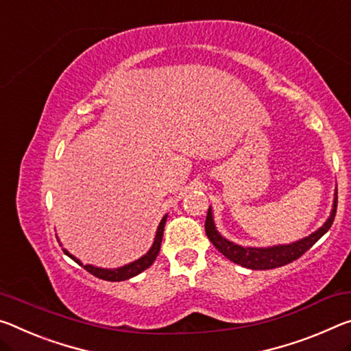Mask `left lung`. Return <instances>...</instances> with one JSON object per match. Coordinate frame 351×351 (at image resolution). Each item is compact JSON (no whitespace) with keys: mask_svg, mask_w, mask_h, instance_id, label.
<instances>
[{"mask_svg":"<svg viewBox=\"0 0 351 351\" xmlns=\"http://www.w3.org/2000/svg\"><path fill=\"white\" fill-rule=\"evenodd\" d=\"M336 209H337V192L335 197V204H332L331 215L330 219L325 221V225L322 226L320 230L313 232L311 236L304 237L298 242H293L291 245H276L270 248H250V247L236 245V243H232L230 241H226L225 237H221L219 234V231L215 230L210 208L208 210V215H206L204 230L209 241L214 243V247L219 250L225 258L232 261V263H236L242 267H247V269H252V270H270V269H276V267L292 263V261L298 259L300 256H303L306 252H308V250L313 247L314 243L331 228L336 217Z\"/></svg>","mask_w":351,"mask_h":351,"instance_id":"obj_1","label":"left lung"}]
</instances>
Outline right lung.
<instances>
[{"instance_id": "right-lung-1", "label": "right lung", "mask_w": 351, "mask_h": 351, "mask_svg": "<svg viewBox=\"0 0 351 351\" xmlns=\"http://www.w3.org/2000/svg\"><path fill=\"white\" fill-rule=\"evenodd\" d=\"M165 220H167V215L164 217L162 220H160V223L158 226V232H156V237H154V243L153 247L149 248V252L142 256L141 259L134 261V263L128 264L120 267V269H112V270H108V269H99V267H93V265H88V264H82L80 259H76L75 256H71L66 250H64L66 256H70L71 259L75 261V263L80 264L81 267H84V269L88 271V274H92L93 276L99 278V280H104V281H125V280H130V278L136 276L138 274H142L143 270H147L149 265L154 263V259L158 258L159 254V250H160V242H162V236H164V226H165Z\"/></svg>"}]
</instances>
